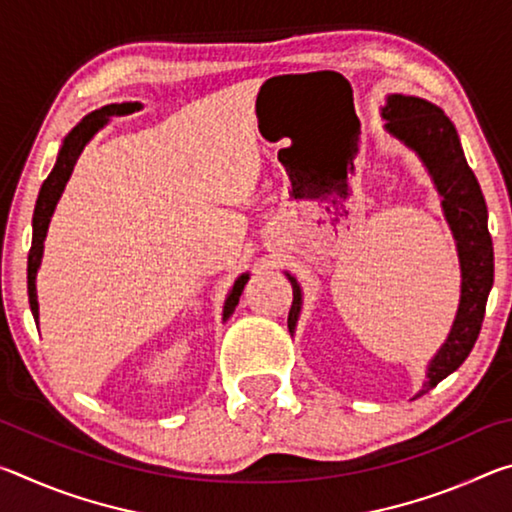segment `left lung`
Returning a JSON list of instances; mask_svg holds the SVG:
<instances>
[{"mask_svg":"<svg viewBox=\"0 0 512 512\" xmlns=\"http://www.w3.org/2000/svg\"><path fill=\"white\" fill-rule=\"evenodd\" d=\"M384 131L418 155L440 196L445 221L452 230L458 266H461V300L445 343L427 366V381L418 391L429 393L438 381L461 366L479 339L485 302L495 280V253L488 232V207L479 180L465 160L461 140L452 121L436 103L406 94H388L381 106ZM293 287L289 332H296L302 311V289L296 277L284 271Z\"/></svg>","mask_w":512,"mask_h":512,"instance_id":"1","label":"left lung"}]
</instances>
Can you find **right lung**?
Masks as SVG:
<instances>
[{"mask_svg":"<svg viewBox=\"0 0 512 512\" xmlns=\"http://www.w3.org/2000/svg\"><path fill=\"white\" fill-rule=\"evenodd\" d=\"M142 108L144 106L140 101H133V103L128 101V103H110V106L94 110L88 117H83L79 124H76L72 131L67 133V137L63 140V146H60L54 169H51L45 183H42L38 201H36V210H33V239H31V250H29V266H27L29 275L27 277H29V305H31V314H33V318H36V323L40 318L36 275H38L40 264H42V253H45V239H47L51 216H54L60 196H63V192H65V185H67L69 176H72L74 164L81 158L85 146L92 142V137L108 124L110 117L131 115V112H137ZM248 277H250L248 273H241L235 280V284H232L228 298H225V302H223V323L232 316V311H235V307L239 305L241 291H244Z\"/></svg>","mask_w":512,"mask_h":512,"instance_id":"right-lung-1","label":"right lung"}]
</instances>
